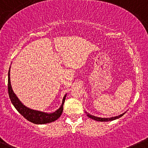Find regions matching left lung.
Listing matches in <instances>:
<instances>
[{"label":"left lung","mask_w":148,"mask_h":148,"mask_svg":"<svg viewBox=\"0 0 148 148\" xmlns=\"http://www.w3.org/2000/svg\"><path fill=\"white\" fill-rule=\"evenodd\" d=\"M86 113L87 116H88L89 118H90V119H92L95 120V121H113V120L119 119V118L121 117V116H122L123 115H124V114L126 113V112L121 114L119 115V116H113V117H110V118H101V117H98V116H93V115L90 114H88V112H86Z\"/></svg>","instance_id":"left-lung-1"}]
</instances>
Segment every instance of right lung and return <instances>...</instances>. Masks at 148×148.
<instances>
[{"label":"right lung","instance_id":"right-lung-1","mask_svg":"<svg viewBox=\"0 0 148 148\" xmlns=\"http://www.w3.org/2000/svg\"><path fill=\"white\" fill-rule=\"evenodd\" d=\"M10 71V67L9 71H8V93H9L10 99L11 103L14 105L16 110L26 119L36 124H45L56 121L61 116L63 111V105H64V101H65L66 94H65V95L63 98L62 103L60 108L54 112L47 113L38 111V110H32V109L27 108L25 105H24L14 92L12 88V86H11Z\"/></svg>","mask_w":148,"mask_h":148}]
</instances>
